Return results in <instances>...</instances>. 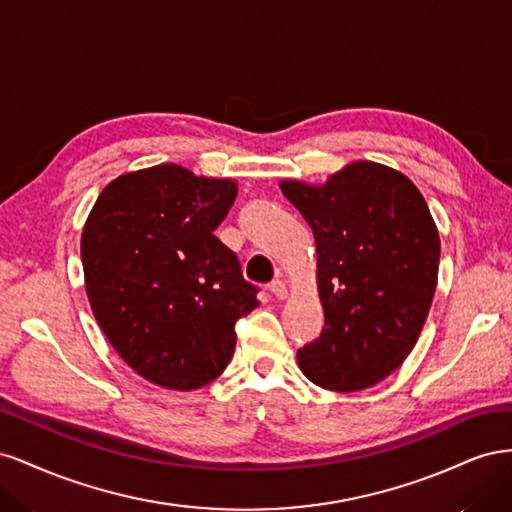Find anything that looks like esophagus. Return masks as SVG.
<instances>
[{
	"instance_id": "obj_1",
	"label": "esophagus",
	"mask_w": 512,
	"mask_h": 512,
	"mask_svg": "<svg viewBox=\"0 0 512 512\" xmlns=\"http://www.w3.org/2000/svg\"><path fill=\"white\" fill-rule=\"evenodd\" d=\"M269 290L275 294L277 299H286L288 297V288H286V284L282 280H273L269 284Z\"/></svg>"
}]
</instances>
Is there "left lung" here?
I'll return each instance as SVG.
<instances>
[{"instance_id": "8db88e82", "label": "left lung", "mask_w": 512, "mask_h": 512, "mask_svg": "<svg viewBox=\"0 0 512 512\" xmlns=\"http://www.w3.org/2000/svg\"><path fill=\"white\" fill-rule=\"evenodd\" d=\"M312 226L324 329L297 352L322 389L361 391L404 363L438 282L440 237L416 185L376 162H354L327 183L282 181Z\"/></svg>"}]
</instances>
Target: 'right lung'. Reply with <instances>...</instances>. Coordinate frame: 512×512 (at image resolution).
Segmentation results:
<instances>
[{"label": "right lung", "mask_w": 512, "mask_h": 512, "mask_svg": "<svg viewBox=\"0 0 512 512\" xmlns=\"http://www.w3.org/2000/svg\"><path fill=\"white\" fill-rule=\"evenodd\" d=\"M237 183L160 164L111 181L83 228L87 297L136 374L175 391L218 378L235 324L258 307L237 254L213 235Z\"/></svg>", "instance_id": "1"}]
</instances>
